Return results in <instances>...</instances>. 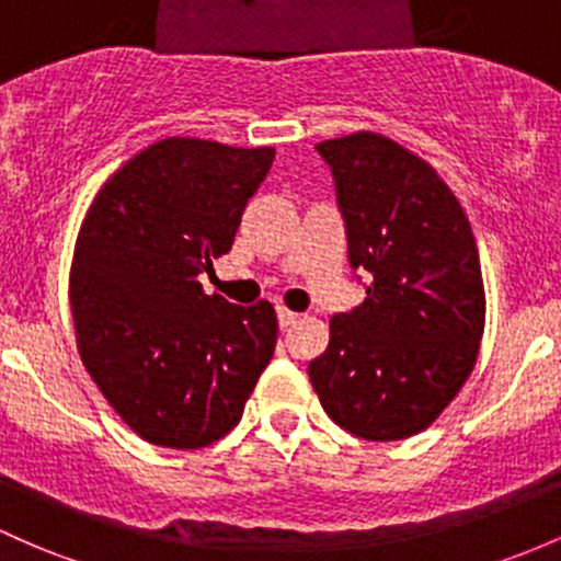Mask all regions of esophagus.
<instances>
[{
	"instance_id": "34e87169",
	"label": "esophagus",
	"mask_w": 561,
	"mask_h": 561,
	"mask_svg": "<svg viewBox=\"0 0 561 561\" xmlns=\"http://www.w3.org/2000/svg\"><path fill=\"white\" fill-rule=\"evenodd\" d=\"M297 312H291V310H286V307H278V327L280 329H288L291 327V323H297Z\"/></svg>"
}]
</instances>
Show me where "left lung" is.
<instances>
[{
  "label": "left lung",
  "instance_id": "1",
  "mask_svg": "<svg viewBox=\"0 0 561 561\" xmlns=\"http://www.w3.org/2000/svg\"><path fill=\"white\" fill-rule=\"evenodd\" d=\"M316 149L366 299L331 318L307 375L336 425L399 442L425 431L471 375L484 334L479 249L449 186L401 144L360 130Z\"/></svg>",
  "mask_w": 561,
  "mask_h": 561
}]
</instances>
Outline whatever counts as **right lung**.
<instances>
[{
	"label": "right lung",
	"instance_id": "add662e5",
	"mask_svg": "<svg viewBox=\"0 0 561 561\" xmlns=\"http://www.w3.org/2000/svg\"><path fill=\"white\" fill-rule=\"evenodd\" d=\"M273 160V147L165 138L125 162L82 221L69 288L77 347L144 442H219L273 358V305L208 297L197 280L232 249Z\"/></svg>",
	"mask_w": 561,
	"mask_h": 561
}]
</instances>
